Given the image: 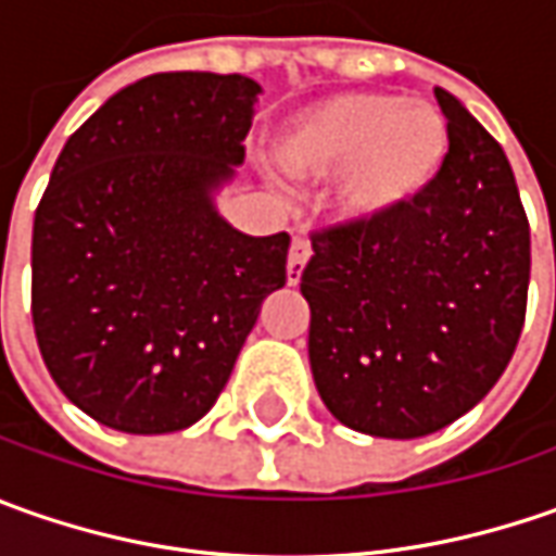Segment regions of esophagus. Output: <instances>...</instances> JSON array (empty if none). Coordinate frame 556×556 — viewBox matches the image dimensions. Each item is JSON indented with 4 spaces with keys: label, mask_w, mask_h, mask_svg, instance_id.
Segmentation results:
<instances>
[{
    "label": "esophagus",
    "mask_w": 556,
    "mask_h": 556,
    "mask_svg": "<svg viewBox=\"0 0 556 556\" xmlns=\"http://www.w3.org/2000/svg\"><path fill=\"white\" fill-rule=\"evenodd\" d=\"M309 256H312L309 241L293 238V244H290V253H288V285H300L303 268H306V263H309Z\"/></svg>",
    "instance_id": "esophagus-1"
}]
</instances>
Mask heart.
<instances>
[{
  "instance_id": "b5f03b06",
  "label": "heart",
  "mask_w": 556,
  "mask_h": 556,
  "mask_svg": "<svg viewBox=\"0 0 556 556\" xmlns=\"http://www.w3.org/2000/svg\"><path fill=\"white\" fill-rule=\"evenodd\" d=\"M293 182H331L333 213L377 225L424 201L452 157V126L427 101L390 92H337L290 114L271 141Z\"/></svg>"
}]
</instances>
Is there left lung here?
<instances>
[{
	"label": "left lung",
	"instance_id": "1",
	"mask_svg": "<svg viewBox=\"0 0 556 556\" xmlns=\"http://www.w3.org/2000/svg\"><path fill=\"white\" fill-rule=\"evenodd\" d=\"M437 101L452 157L433 191L387 223L315 231L300 278L318 395L368 437L417 439L467 415L523 331L532 260L514 169L458 98Z\"/></svg>",
	"mask_w": 556,
	"mask_h": 556
}]
</instances>
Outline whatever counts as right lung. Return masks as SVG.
I'll return each mask as SVG.
<instances>
[{"instance_id": "right-lung-1", "label": "right lung", "mask_w": 556, "mask_h": 556, "mask_svg": "<svg viewBox=\"0 0 556 556\" xmlns=\"http://www.w3.org/2000/svg\"><path fill=\"white\" fill-rule=\"evenodd\" d=\"M260 83L144 76L67 139L33 219V331L58 390L123 433L198 424L223 393L290 235L253 238L213 203Z\"/></svg>"}]
</instances>
